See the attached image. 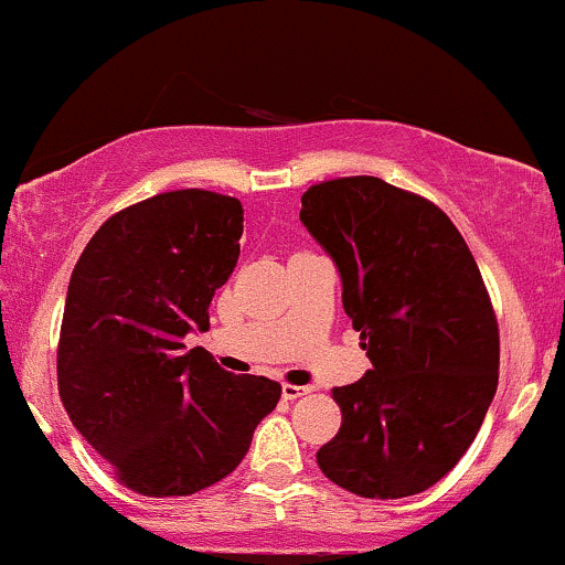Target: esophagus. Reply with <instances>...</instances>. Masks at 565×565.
I'll return each instance as SVG.
<instances>
[{"instance_id":"1","label":"esophagus","mask_w":565,"mask_h":565,"mask_svg":"<svg viewBox=\"0 0 565 565\" xmlns=\"http://www.w3.org/2000/svg\"><path fill=\"white\" fill-rule=\"evenodd\" d=\"M312 387H301V385H282V398L285 402H296V398L307 396Z\"/></svg>"}]
</instances>
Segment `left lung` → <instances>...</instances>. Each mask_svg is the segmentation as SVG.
I'll use <instances>...</instances> for the list:
<instances>
[{
	"label": "left lung",
	"mask_w": 565,
	"mask_h": 565,
	"mask_svg": "<svg viewBox=\"0 0 565 565\" xmlns=\"http://www.w3.org/2000/svg\"><path fill=\"white\" fill-rule=\"evenodd\" d=\"M299 221L342 277L372 369L333 387L342 428L318 466L363 499L428 490L463 458L499 387V326L469 245L426 199L380 178L301 196Z\"/></svg>",
	"instance_id": "8db88e82"
}]
</instances>
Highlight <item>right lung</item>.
I'll return each mask as SVG.
<instances>
[{
    "label": "right lung",
    "instance_id": "add662e5",
    "mask_svg": "<svg viewBox=\"0 0 565 565\" xmlns=\"http://www.w3.org/2000/svg\"><path fill=\"white\" fill-rule=\"evenodd\" d=\"M242 204L199 188L120 210L90 236L66 290L58 393L126 488L191 495L232 475L280 385L228 374L183 339L239 258Z\"/></svg>",
    "mask_w": 565,
    "mask_h": 565
}]
</instances>
